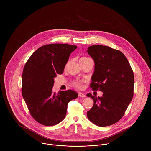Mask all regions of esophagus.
<instances>
[{"instance_id":"34e87169","label":"esophagus","mask_w":151,"mask_h":151,"mask_svg":"<svg viewBox=\"0 0 151 151\" xmlns=\"http://www.w3.org/2000/svg\"><path fill=\"white\" fill-rule=\"evenodd\" d=\"M78 96L80 97H85V95L84 94H83V93H78Z\"/></svg>"}]
</instances>
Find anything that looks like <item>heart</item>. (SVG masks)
I'll list each match as a JSON object with an SVG mask.
<instances>
[{
  "mask_svg": "<svg viewBox=\"0 0 151 151\" xmlns=\"http://www.w3.org/2000/svg\"><path fill=\"white\" fill-rule=\"evenodd\" d=\"M83 58H87L82 57L81 59H83ZM72 83H73L74 87H75L76 88H81L82 87V84L81 81H74V82H73Z\"/></svg>",
  "mask_w": 151,
  "mask_h": 151,
  "instance_id": "obj_1",
  "label": "heart"
}]
</instances>
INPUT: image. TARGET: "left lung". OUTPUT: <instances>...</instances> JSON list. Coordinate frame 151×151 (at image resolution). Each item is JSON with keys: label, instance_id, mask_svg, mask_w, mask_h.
I'll use <instances>...</instances> for the list:
<instances>
[{"label": "left lung", "instance_id": "obj_1", "mask_svg": "<svg viewBox=\"0 0 151 151\" xmlns=\"http://www.w3.org/2000/svg\"><path fill=\"white\" fill-rule=\"evenodd\" d=\"M87 52L94 61L90 87L103 93L101 97L87 94L94 105L87 112L88 119L99 127L111 125L124 116L134 94V78L128 60L120 51L95 45Z\"/></svg>", "mask_w": 151, "mask_h": 151}]
</instances>
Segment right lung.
I'll list each match as a JSON object with an SVG mask.
<instances>
[{
  "label": "right lung",
  "mask_w": 151,
  "mask_h": 151,
  "mask_svg": "<svg viewBox=\"0 0 151 151\" xmlns=\"http://www.w3.org/2000/svg\"><path fill=\"white\" fill-rule=\"evenodd\" d=\"M76 48L68 44L45 45L35 51L25 64L22 95L32 116L42 125L52 126L62 121L68 103L78 97L70 90L52 92L54 78L63 73L70 54Z\"/></svg>",
  "instance_id": "right-lung-1"
}]
</instances>
